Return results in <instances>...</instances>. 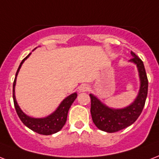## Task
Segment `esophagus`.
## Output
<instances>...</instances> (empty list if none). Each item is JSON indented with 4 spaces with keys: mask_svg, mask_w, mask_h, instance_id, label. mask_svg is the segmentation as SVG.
<instances>
[{
    "mask_svg": "<svg viewBox=\"0 0 159 159\" xmlns=\"http://www.w3.org/2000/svg\"><path fill=\"white\" fill-rule=\"evenodd\" d=\"M88 86L87 84H82L78 88V91L80 93H84V92H87L88 90Z\"/></svg>",
    "mask_w": 159,
    "mask_h": 159,
    "instance_id": "34e87169",
    "label": "esophagus"
}]
</instances>
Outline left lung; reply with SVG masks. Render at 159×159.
Returning <instances> with one entry per match:
<instances>
[{
  "label": "left lung",
  "mask_w": 159,
  "mask_h": 159,
  "mask_svg": "<svg viewBox=\"0 0 159 159\" xmlns=\"http://www.w3.org/2000/svg\"><path fill=\"white\" fill-rule=\"evenodd\" d=\"M133 58L129 62L135 64L139 71L140 88L136 98L128 106L123 108H112L107 106L100 99L91 93V114L94 124L100 130L107 133H115L132 125L141 114L147 98L148 82L147 74L143 62L133 52Z\"/></svg>",
  "instance_id": "8db88e82"
}]
</instances>
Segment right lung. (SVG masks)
I'll list each match as a JSON object with an SVG mask.
<instances>
[{"label":"right lung","instance_id":"1","mask_svg":"<svg viewBox=\"0 0 159 159\" xmlns=\"http://www.w3.org/2000/svg\"><path fill=\"white\" fill-rule=\"evenodd\" d=\"M36 49V48H35ZM34 49V50H35ZM31 52L28 56H26L24 58L20 66L18 67L17 71L16 73V77L13 82V101H14V105H15L16 111L17 113L18 117H20V121L24 123V125L26 126L27 128H30L31 130L36 132V133L42 134V135H52L53 133H56L63 128L65 123L66 122V117H67V113H68L69 108L73 103L75 99L77 98V93H73L67 96L66 98H64L61 102L59 104V106L57 107L55 111L45 117H32L26 115L20 109V106L18 105L15 96V87L16 84V77H17L18 72L20 71V67L22 66L23 62L29 57Z\"/></svg>","mask_w":159,"mask_h":159}]
</instances>
